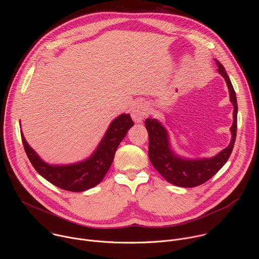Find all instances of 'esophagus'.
Segmentation results:
<instances>
[{
	"instance_id": "34e87169",
	"label": "esophagus",
	"mask_w": 259,
	"mask_h": 259,
	"mask_svg": "<svg viewBox=\"0 0 259 259\" xmlns=\"http://www.w3.org/2000/svg\"><path fill=\"white\" fill-rule=\"evenodd\" d=\"M149 114V105L145 102H137L131 108V116L134 122L141 123Z\"/></svg>"
}]
</instances>
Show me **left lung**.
I'll list each match as a JSON object with an SVG mask.
<instances>
[{"label":"left lung","instance_id":"8db88e82","mask_svg":"<svg viewBox=\"0 0 259 259\" xmlns=\"http://www.w3.org/2000/svg\"><path fill=\"white\" fill-rule=\"evenodd\" d=\"M218 72L223 76L230 90L231 101L234 104V123L231 127L232 141L230 145L211 159L187 160L174 155L170 150L168 134L156 119H146L145 128L149 132V158L156 170L170 183L181 188H195L208 181L228 162L236 141L238 103L236 92L226 71V68L216 60Z\"/></svg>","mask_w":259,"mask_h":259}]
</instances>
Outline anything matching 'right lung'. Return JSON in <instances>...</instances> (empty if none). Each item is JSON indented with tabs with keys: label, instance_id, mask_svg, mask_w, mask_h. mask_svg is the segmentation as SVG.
Returning a JSON list of instances; mask_svg holds the SVG:
<instances>
[{
	"label": "right lung",
	"instance_id": "right-lung-1",
	"mask_svg": "<svg viewBox=\"0 0 259 259\" xmlns=\"http://www.w3.org/2000/svg\"><path fill=\"white\" fill-rule=\"evenodd\" d=\"M133 125L134 123L129 114L121 115L110 124L97 150L89 159L66 166L46 164L28 145L22 133L21 140L27 158L36 172L57 188L78 193L94 188L101 182L114 161L120 142Z\"/></svg>",
	"mask_w": 259,
	"mask_h": 259
}]
</instances>
